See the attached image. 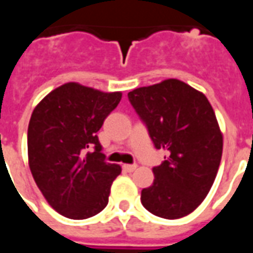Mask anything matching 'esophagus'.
<instances>
[{"label": "esophagus", "instance_id": "1", "mask_svg": "<svg viewBox=\"0 0 253 253\" xmlns=\"http://www.w3.org/2000/svg\"><path fill=\"white\" fill-rule=\"evenodd\" d=\"M123 169L126 170V172H134V170L137 169V164H125L123 165Z\"/></svg>", "mask_w": 253, "mask_h": 253}]
</instances>
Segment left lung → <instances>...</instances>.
<instances>
[{
  "mask_svg": "<svg viewBox=\"0 0 253 253\" xmlns=\"http://www.w3.org/2000/svg\"><path fill=\"white\" fill-rule=\"evenodd\" d=\"M128 101L156 149L169 156L153 168L154 181L141 192L143 207L154 215H188L211 188L222 156V134L203 93L170 78L128 92Z\"/></svg>",
  "mask_w": 253,
  "mask_h": 253,
  "instance_id": "8db88e82",
  "label": "left lung"
}]
</instances>
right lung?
Returning <instances> with one entry per match:
<instances>
[{
  "instance_id": "1",
  "label": "right lung",
  "mask_w": 253,
  "mask_h": 253,
  "mask_svg": "<svg viewBox=\"0 0 253 253\" xmlns=\"http://www.w3.org/2000/svg\"><path fill=\"white\" fill-rule=\"evenodd\" d=\"M121 99V92L69 83L47 94L31 115V172L50 206L65 217H93L108 203L122 168L105 161L97 131Z\"/></svg>"
}]
</instances>
